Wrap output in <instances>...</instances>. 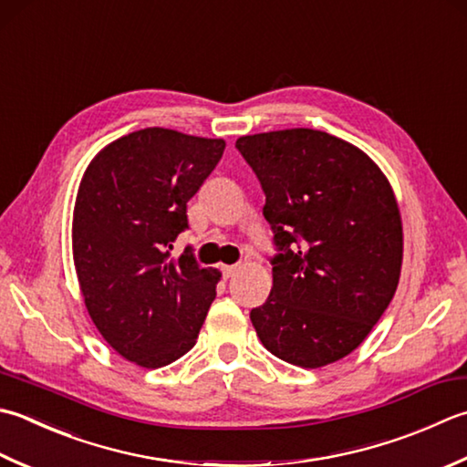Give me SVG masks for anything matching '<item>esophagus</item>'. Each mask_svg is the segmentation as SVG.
I'll return each mask as SVG.
<instances>
[{"instance_id":"obj_1","label":"esophagus","mask_w":467,"mask_h":467,"mask_svg":"<svg viewBox=\"0 0 467 467\" xmlns=\"http://www.w3.org/2000/svg\"><path fill=\"white\" fill-rule=\"evenodd\" d=\"M236 271H239V267H236V265H223V275H224V279L234 277Z\"/></svg>"}]
</instances>
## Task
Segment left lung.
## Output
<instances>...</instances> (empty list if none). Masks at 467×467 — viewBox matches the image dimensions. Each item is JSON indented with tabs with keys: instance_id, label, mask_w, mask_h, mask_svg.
I'll return each instance as SVG.
<instances>
[{
	"instance_id": "8db88e82",
	"label": "left lung",
	"mask_w": 467,
	"mask_h": 467,
	"mask_svg": "<svg viewBox=\"0 0 467 467\" xmlns=\"http://www.w3.org/2000/svg\"><path fill=\"white\" fill-rule=\"evenodd\" d=\"M279 253L273 287L251 309L261 344L301 368L348 356L395 296L403 223L389 180L356 145L316 130L243 135Z\"/></svg>"
}]
</instances>
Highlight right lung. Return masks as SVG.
Listing matches in <instances>:
<instances>
[{"label": "right lung", "instance_id": "1", "mask_svg": "<svg viewBox=\"0 0 467 467\" xmlns=\"http://www.w3.org/2000/svg\"><path fill=\"white\" fill-rule=\"evenodd\" d=\"M224 148L148 127L105 145L82 173L72 213L80 294L105 342L137 367H168L192 350L216 297L221 271L170 251Z\"/></svg>", "mask_w": 467, "mask_h": 467}]
</instances>
